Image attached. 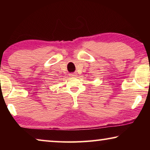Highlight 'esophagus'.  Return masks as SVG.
I'll list each match as a JSON object with an SVG mask.
<instances>
[{
	"mask_svg": "<svg viewBox=\"0 0 150 150\" xmlns=\"http://www.w3.org/2000/svg\"><path fill=\"white\" fill-rule=\"evenodd\" d=\"M69 75H70V76H71V77H73H73H74V76H76V75H77V74H76L75 73H71V74H69Z\"/></svg>",
	"mask_w": 150,
	"mask_h": 150,
	"instance_id": "34e87169",
	"label": "esophagus"
}]
</instances>
